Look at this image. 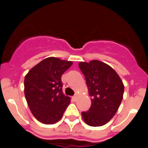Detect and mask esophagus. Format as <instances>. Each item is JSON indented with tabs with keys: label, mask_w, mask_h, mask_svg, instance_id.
I'll return each mask as SVG.
<instances>
[{
	"label": "esophagus",
	"mask_w": 148,
	"mask_h": 148,
	"mask_svg": "<svg viewBox=\"0 0 148 148\" xmlns=\"http://www.w3.org/2000/svg\"><path fill=\"white\" fill-rule=\"evenodd\" d=\"M77 97H78V95H74V96H73V100H74V101H75V100H76Z\"/></svg>",
	"instance_id": "esophagus-1"
}]
</instances>
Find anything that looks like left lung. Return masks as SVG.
Instances as JSON below:
<instances>
[{"mask_svg": "<svg viewBox=\"0 0 148 148\" xmlns=\"http://www.w3.org/2000/svg\"><path fill=\"white\" fill-rule=\"evenodd\" d=\"M78 66L91 96V107L87 112H82V118L90 126H102L118 110L123 99L124 84L113 68L102 61H82Z\"/></svg>", "mask_w": 148, "mask_h": 148, "instance_id": "obj_1", "label": "left lung"}]
</instances>
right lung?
<instances>
[{"instance_id":"1","label":"right lung","mask_w":148,"mask_h":148,"mask_svg":"<svg viewBox=\"0 0 148 148\" xmlns=\"http://www.w3.org/2000/svg\"><path fill=\"white\" fill-rule=\"evenodd\" d=\"M73 64L49 57L31 69L24 78V94L35 119L45 125L58 122L70 103L62 92L61 75Z\"/></svg>"}]
</instances>
